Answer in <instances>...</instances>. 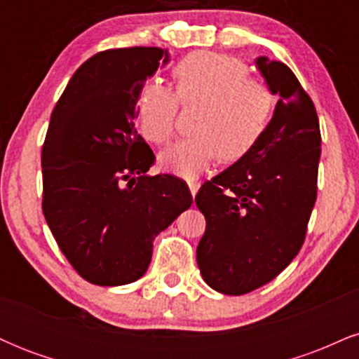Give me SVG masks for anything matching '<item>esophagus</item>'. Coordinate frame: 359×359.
I'll use <instances>...</instances> for the list:
<instances>
[{"mask_svg": "<svg viewBox=\"0 0 359 359\" xmlns=\"http://www.w3.org/2000/svg\"><path fill=\"white\" fill-rule=\"evenodd\" d=\"M199 187H201V184L197 182V180H192V182H189V189H191L192 196H196L197 191H199Z\"/></svg>", "mask_w": 359, "mask_h": 359, "instance_id": "esophagus-1", "label": "esophagus"}]
</instances>
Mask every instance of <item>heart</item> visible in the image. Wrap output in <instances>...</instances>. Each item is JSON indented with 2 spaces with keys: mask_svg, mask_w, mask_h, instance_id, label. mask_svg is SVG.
I'll return each mask as SVG.
<instances>
[{
  "mask_svg": "<svg viewBox=\"0 0 359 359\" xmlns=\"http://www.w3.org/2000/svg\"><path fill=\"white\" fill-rule=\"evenodd\" d=\"M175 90L148 81L138 96V125L148 142L163 145L175 131L179 101L203 102L199 135L179 140L160 155V165L184 179H196L217 158L236 162L265 135L275 108L269 84L250 76L245 62L217 52H194L172 71Z\"/></svg>",
  "mask_w": 359,
  "mask_h": 359,
  "instance_id": "obj_1",
  "label": "heart"
}]
</instances>
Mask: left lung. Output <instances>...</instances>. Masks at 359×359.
Masks as SVG:
<instances>
[{
    "instance_id": "obj_1",
    "label": "left lung",
    "mask_w": 359,
    "mask_h": 359,
    "mask_svg": "<svg viewBox=\"0 0 359 359\" xmlns=\"http://www.w3.org/2000/svg\"><path fill=\"white\" fill-rule=\"evenodd\" d=\"M278 94L257 147L203 184L196 204L205 217L197 245L204 282L243 295L273 280L302 248L317 197L320 130L316 106L282 62L257 59Z\"/></svg>"
}]
</instances>
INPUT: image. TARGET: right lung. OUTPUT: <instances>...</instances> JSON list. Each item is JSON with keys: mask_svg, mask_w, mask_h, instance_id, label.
<instances>
[{"mask_svg": "<svg viewBox=\"0 0 359 359\" xmlns=\"http://www.w3.org/2000/svg\"><path fill=\"white\" fill-rule=\"evenodd\" d=\"M167 52L109 48L77 69L42 147V209L72 269L94 285L137 282L154 240L185 209L187 184L147 175L155 155L135 128L143 82Z\"/></svg>", "mask_w": 359, "mask_h": 359, "instance_id": "right-lung-1", "label": "right lung"}]
</instances>
